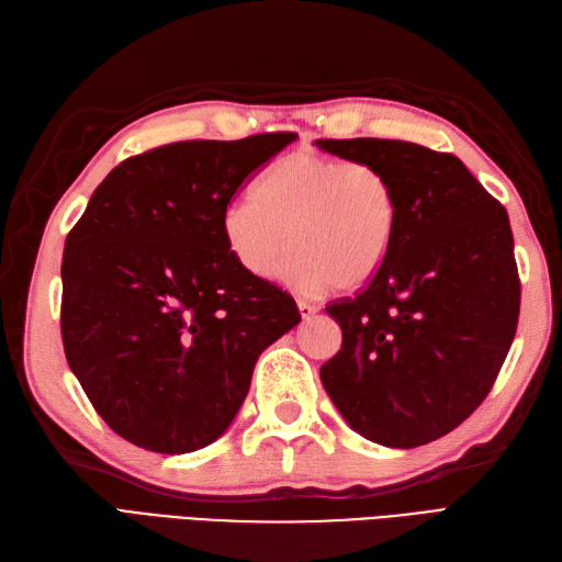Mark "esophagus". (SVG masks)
Listing matches in <instances>:
<instances>
[{"label": "esophagus", "instance_id": "esophagus-1", "mask_svg": "<svg viewBox=\"0 0 562 562\" xmlns=\"http://www.w3.org/2000/svg\"><path fill=\"white\" fill-rule=\"evenodd\" d=\"M297 310H300V314H303V319H310V317H314V314L319 312V307H317V305H312V303H307V300H300V303H297Z\"/></svg>", "mask_w": 562, "mask_h": 562}]
</instances>
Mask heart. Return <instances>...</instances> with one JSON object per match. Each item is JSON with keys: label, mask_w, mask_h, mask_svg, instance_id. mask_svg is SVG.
Here are the masks:
<instances>
[{"label": "heart", "mask_w": 562, "mask_h": 562, "mask_svg": "<svg viewBox=\"0 0 562 562\" xmlns=\"http://www.w3.org/2000/svg\"><path fill=\"white\" fill-rule=\"evenodd\" d=\"M228 252L255 279H271L291 245L295 291H358L384 269L401 238V198L372 161L293 153L257 178L250 200L222 216Z\"/></svg>", "instance_id": "1"}]
</instances>
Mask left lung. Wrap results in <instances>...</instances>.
Listing matches in <instances>:
<instances>
[{
    "label": "left lung",
    "instance_id": "1",
    "mask_svg": "<svg viewBox=\"0 0 562 562\" xmlns=\"http://www.w3.org/2000/svg\"><path fill=\"white\" fill-rule=\"evenodd\" d=\"M317 147L384 167L401 198V238L384 269L326 307L344 344L322 364V384L369 441L441 439L482 405L517 331L508 212L448 153L381 138Z\"/></svg>",
    "mask_w": 562,
    "mask_h": 562
}]
</instances>
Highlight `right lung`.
Returning <instances> with one entry per match:
<instances>
[{
	"label": "right lung",
	"mask_w": 562,
	"mask_h": 562,
	"mask_svg": "<svg viewBox=\"0 0 562 562\" xmlns=\"http://www.w3.org/2000/svg\"><path fill=\"white\" fill-rule=\"evenodd\" d=\"M295 140H186L121 161L66 236L61 338L98 415L155 453L210 446L252 369L300 322L295 300L228 252L236 190Z\"/></svg>",
	"instance_id": "1"
}]
</instances>
